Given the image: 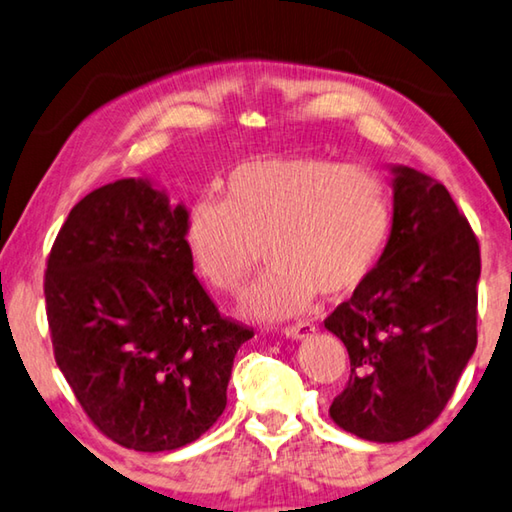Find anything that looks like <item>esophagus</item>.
<instances>
[{
  "label": "esophagus",
  "mask_w": 512,
  "mask_h": 512,
  "mask_svg": "<svg viewBox=\"0 0 512 512\" xmlns=\"http://www.w3.org/2000/svg\"><path fill=\"white\" fill-rule=\"evenodd\" d=\"M314 334H316V327L311 323H298V325L284 327V336H287V339H293V341H305Z\"/></svg>",
  "instance_id": "obj_1"
}]
</instances>
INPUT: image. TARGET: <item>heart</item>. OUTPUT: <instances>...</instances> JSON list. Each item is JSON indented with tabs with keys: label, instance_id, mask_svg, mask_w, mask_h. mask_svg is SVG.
Instances as JSON below:
<instances>
[{
	"label": "heart",
	"instance_id": "obj_1",
	"mask_svg": "<svg viewBox=\"0 0 512 512\" xmlns=\"http://www.w3.org/2000/svg\"><path fill=\"white\" fill-rule=\"evenodd\" d=\"M393 219L391 189L375 169L320 155L255 158L225 180L223 201L201 198L185 239L198 271L239 293L266 250L271 275L239 302L250 320L305 314L316 293L350 296L375 268Z\"/></svg>",
	"mask_w": 512,
	"mask_h": 512
}]
</instances>
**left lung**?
Returning a JSON list of instances; mask_svg holds the SVG:
<instances>
[{
    "label": "left lung",
    "mask_w": 512,
    "mask_h": 512,
    "mask_svg": "<svg viewBox=\"0 0 512 512\" xmlns=\"http://www.w3.org/2000/svg\"><path fill=\"white\" fill-rule=\"evenodd\" d=\"M391 173L384 253L325 320L352 368L329 415L370 443H400L427 429L476 348L479 241L445 185L404 164Z\"/></svg>",
    "instance_id": "obj_1"
}]
</instances>
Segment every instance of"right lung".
I'll return each mask as SVG.
<instances>
[{
	"mask_svg": "<svg viewBox=\"0 0 512 512\" xmlns=\"http://www.w3.org/2000/svg\"><path fill=\"white\" fill-rule=\"evenodd\" d=\"M187 216L149 178L115 180L74 205L47 262L58 368L99 431L135 452L201 438L253 339L196 280Z\"/></svg>",
	"mask_w": 512,
	"mask_h": 512,
	"instance_id": "1",
	"label": "right lung"
}]
</instances>
